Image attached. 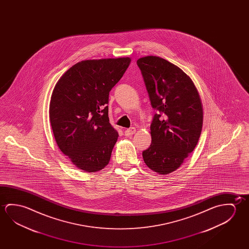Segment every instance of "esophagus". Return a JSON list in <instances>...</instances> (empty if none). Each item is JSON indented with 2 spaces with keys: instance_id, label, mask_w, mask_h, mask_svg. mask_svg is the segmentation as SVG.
<instances>
[{
  "instance_id": "34e87169",
  "label": "esophagus",
  "mask_w": 249,
  "mask_h": 249,
  "mask_svg": "<svg viewBox=\"0 0 249 249\" xmlns=\"http://www.w3.org/2000/svg\"><path fill=\"white\" fill-rule=\"evenodd\" d=\"M135 131H136V129H135V127H131V128H127V129H126L125 130V132H124V134H125V135L126 136H131V135H134L135 133Z\"/></svg>"
}]
</instances>
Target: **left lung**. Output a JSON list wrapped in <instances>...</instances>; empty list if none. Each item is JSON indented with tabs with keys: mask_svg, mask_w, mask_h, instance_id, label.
Segmentation results:
<instances>
[{
	"mask_svg": "<svg viewBox=\"0 0 249 249\" xmlns=\"http://www.w3.org/2000/svg\"><path fill=\"white\" fill-rule=\"evenodd\" d=\"M151 105L158 110L151 123L150 147L142 152L151 170L176 171L196 147L203 123L200 94L191 78L179 67L158 56L137 60Z\"/></svg>",
	"mask_w": 249,
	"mask_h": 249,
	"instance_id": "1",
	"label": "left lung"
}]
</instances>
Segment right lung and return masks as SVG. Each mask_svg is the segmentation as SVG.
I'll list each match as a JSON object with an SVG mask.
<instances>
[{"label":"right lung","instance_id":"obj_1","mask_svg":"<svg viewBox=\"0 0 249 249\" xmlns=\"http://www.w3.org/2000/svg\"><path fill=\"white\" fill-rule=\"evenodd\" d=\"M131 58L86 60L72 66L53 88L49 121L61 152L82 171H100L110 160L118 132L109 123V92Z\"/></svg>","mask_w":249,"mask_h":249}]
</instances>
